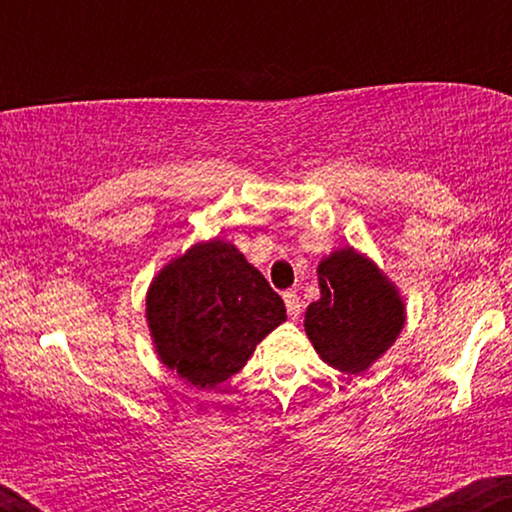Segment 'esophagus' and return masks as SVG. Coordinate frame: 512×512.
Returning a JSON list of instances; mask_svg holds the SVG:
<instances>
[{
  "label": "esophagus",
  "instance_id": "esophagus-1",
  "mask_svg": "<svg viewBox=\"0 0 512 512\" xmlns=\"http://www.w3.org/2000/svg\"><path fill=\"white\" fill-rule=\"evenodd\" d=\"M284 303H286V310H289V315L296 320L298 315H301V298H298L296 291H284Z\"/></svg>",
  "mask_w": 512,
  "mask_h": 512
}]
</instances>
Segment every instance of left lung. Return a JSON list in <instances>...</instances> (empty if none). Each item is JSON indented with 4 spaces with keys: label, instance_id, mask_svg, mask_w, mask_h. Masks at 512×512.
<instances>
[{
    "label": "left lung",
    "instance_id": "obj_1",
    "mask_svg": "<svg viewBox=\"0 0 512 512\" xmlns=\"http://www.w3.org/2000/svg\"><path fill=\"white\" fill-rule=\"evenodd\" d=\"M317 274L322 296L305 313V332L322 361L361 373L397 339L404 305L375 264L351 248L322 260Z\"/></svg>",
    "mask_w": 512,
    "mask_h": 512
}]
</instances>
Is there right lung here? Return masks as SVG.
Listing matches in <instances>:
<instances>
[{
  "instance_id": "add662e5",
  "label": "right lung",
  "mask_w": 512,
  "mask_h": 512,
  "mask_svg": "<svg viewBox=\"0 0 512 512\" xmlns=\"http://www.w3.org/2000/svg\"><path fill=\"white\" fill-rule=\"evenodd\" d=\"M146 317L161 361L192 385L214 387L248 363L286 308L233 245L211 240L156 276Z\"/></svg>"
}]
</instances>
